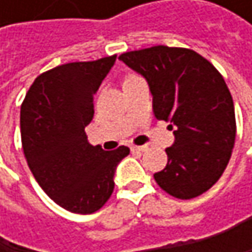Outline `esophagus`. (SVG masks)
Masks as SVG:
<instances>
[{
	"mask_svg": "<svg viewBox=\"0 0 252 252\" xmlns=\"http://www.w3.org/2000/svg\"><path fill=\"white\" fill-rule=\"evenodd\" d=\"M131 150L141 153V152H146L147 150V146H131Z\"/></svg>",
	"mask_w": 252,
	"mask_h": 252,
	"instance_id": "1",
	"label": "esophagus"
}]
</instances>
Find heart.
<instances>
[{
  "label": "heart",
  "mask_w": 252,
  "mask_h": 252,
  "mask_svg": "<svg viewBox=\"0 0 252 252\" xmlns=\"http://www.w3.org/2000/svg\"><path fill=\"white\" fill-rule=\"evenodd\" d=\"M137 76H134V74H128V76L124 78V81H129V80H132V78H135Z\"/></svg>",
  "instance_id": "1"
}]
</instances>
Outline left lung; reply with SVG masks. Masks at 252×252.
Listing matches in <instances>:
<instances>
[{"mask_svg": "<svg viewBox=\"0 0 252 252\" xmlns=\"http://www.w3.org/2000/svg\"><path fill=\"white\" fill-rule=\"evenodd\" d=\"M120 60L147 80L155 117L175 128L166 168L155 181L175 198L201 195L225 172L235 144V108L222 74L187 48L158 45Z\"/></svg>", "mask_w": 252, "mask_h": 252, "instance_id": "obj_1", "label": "left lung"}]
</instances>
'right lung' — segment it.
<instances>
[{"instance_id":"obj_1","label":"right lung","mask_w":252,"mask_h":252,"mask_svg":"<svg viewBox=\"0 0 252 252\" xmlns=\"http://www.w3.org/2000/svg\"><path fill=\"white\" fill-rule=\"evenodd\" d=\"M117 55L58 65L36 77L20 109L27 165L42 189L63 209L90 215L114 192L117 165L129 155L120 146L105 152L87 141L93 94L114 67Z\"/></svg>"}]
</instances>
